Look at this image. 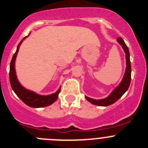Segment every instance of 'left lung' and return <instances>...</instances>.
<instances>
[{"label":"left lung","mask_w":148,"mask_h":148,"mask_svg":"<svg viewBox=\"0 0 148 148\" xmlns=\"http://www.w3.org/2000/svg\"><path fill=\"white\" fill-rule=\"evenodd\" d=\"M117 41L122 46V48L125 50V53H126L127 67L126 71H125V76L123 78L122 82H121L119 86L116 87L108 98L104 99H99V100H95V99L86 97V99L87 101H89L90 103H92V104H95V105L108 106L113 104V103L116 102V101H118L124 95V93L128 90L129 86H130V80H131V64H130L129 49H128V47H127L126 44H125L124 40L121 38H119L117 39Z\"/></svg>","instance_id":"1"}]
</instances>
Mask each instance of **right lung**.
Wrapping results in <instances>:
<instances>
[{"mask_svg":"<svg viewBox=\"0 0 148 148\" xmlns=\"http://www.w3.org/2000/svg\"><path fill=\"white\" fill-rule=\"evenodd\" d=\"M21 42L22 40L18 45L16 52L15 53V54L13 55L11 63H10V81L12 88L14 90L15 94L21 99L22 101L31 108H44V107L50 105L57 100L58 93H59L61 89H59L56 93L52 94V95H39L35 92H32V91H29V90H27L25 88H23L17 79L15 70V61Z\"/></svg>","mask_w":148,"mask_h":148,"instance_id":"right-lung-1","label":"right lung"}]
</instances>
